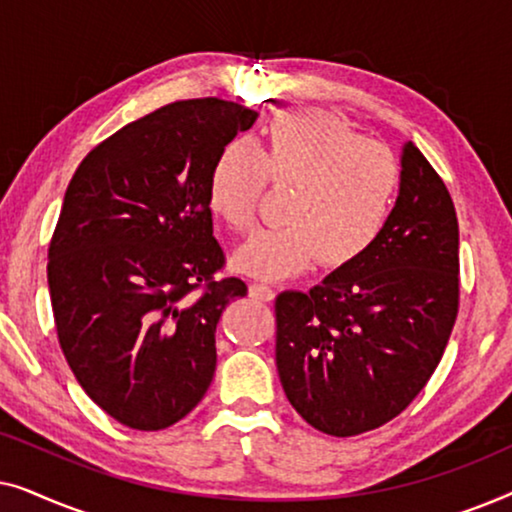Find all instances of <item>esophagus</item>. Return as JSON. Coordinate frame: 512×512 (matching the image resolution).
I'll list each match as a JSON object with an SVG mask.
<instances>
[{"instance_id":"esophagus-1","label":"esophagus","mask_w":512,"mask_h":512,"mask_svg":"<svg viewBox=\"0 0 512 512\" xmlns=\"http://www.w3.org/2000/svg\"><path fill=\"white\" fill-rule=\"evenodd\" d=\"M249 296L256 300H272L275 298V291H272L270 284L265 282H251L249 284Z\"/></svg>"}]
</instances>
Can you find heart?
Wrapping results in <instances>:
<instances>
[{"instance_id":"b5f03b06","label":"heart","mask_w":512,"mask_h":512,"mask_svg":"<svg viewBox=\"0 0 512 512\" xmlns=\"http://www.w3.org/2000/svg\"><path fill=\"white\" fill-rule=\"evenodd\" d=\"M265 179L293 184L286 219L258 228L237 247L244 275L284 279L321 261L354 263L377 242L394 209L401 167L387 146L370 142L324 111H282L256 146L230 142L209 172L207 198L216 216L244 230L254 219Z\"/></svg>"}]
</instances>
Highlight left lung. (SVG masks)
<instances>
[{
	"instance_id": "left-lung-1",
	"label": "left lung",
	"mask_w": 512,
	"mask_h": 512,
	"mask_svg": "<svg viewBox=\"0 0 512 512\" xmlns=\"http://www.w3.org/2000/svg\"><path fill=\"white\" fill-rule=\"evenodd\" d=\"M459 310V223L412 142L382 235L310 291L275 300L277 370L300 417L359 436L408 408L440 363Z\"/></svg>"
}]
</instances>
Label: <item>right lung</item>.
<instances>
[{
    "mask_svg": "<svg viewBox=\"0 0 512 512\" xmlns=\"http://www.w3.org/2000/svg\"><path fill=\"white\" fill-rule=\"evenodd\" d=\"M256 118L216 97L172 102L97 144L69 181L48 247L55 328L83 391L130 429L177 424L212 384L216 324L247 284L212 279L223 251L207 184Z\"/></svg>",
    "mask_w": 512,
    "mask_h": 512,
    "instance_id": "right-lung-1",
    "label": "right lung"
}]
</instances>
